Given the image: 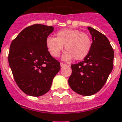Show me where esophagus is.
Listing matches in <instances>:
<instances>
[{
    "instance_id": "obj_1",
    "label": "esophagus",
    "mask_w": 122,
    "mask_h": 122,
    "mask_svg": "<svg viewBox=\"0 0 122 122\" xmlns=\"http://www.w3.org/2000/svg\"><path fill=\"white\" fill-rule=\"evenodd\" d=\"M65 66H66V64H64V63H60V66L62 67H64Z\"/></svg>"
}]
</instances>
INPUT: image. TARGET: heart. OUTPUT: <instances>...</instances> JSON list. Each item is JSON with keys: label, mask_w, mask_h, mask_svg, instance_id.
<instances>
[{"label": "heart", "mask_w": 122, "mask_h": 122, "mask_svg": "<svg viewBox=\"0 0 122 122\" xmlns=\"http://www.w3.org/2000/svg\"><path fill=\"white\" fill-rule=\"evenodd\" d=\"M46 46L50 55L55 58L60 56L65 46L67 51L62 56L63 60H71L74 57L76 60H80L89 53L92 40L89 35L80 30L64 29L56 33V38L48 36Z\"/></svg>", "instance_id": "b5f03b06"}]
</instances>
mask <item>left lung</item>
<instances>
[{
	"label": "left lung",
	"instance_id": "obj_1",
	"mask_svg": "<svg viewBox=\"0 0 122 122\" xmlns=\"http://www.w3.org/2000/svg\"><path fill=\"white\" fill-rule=\"evenodd\" d=\"M92 47L84 61L71 65L68 83L72 90L83 96L97 93L106 84L113 68L114 51L108 38L94 28L87 27Z\"/></svg>",
	"mask_w": 122,
	"mask_h": 122
}]
</instances>
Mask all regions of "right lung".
Masks as SVG:
<instances>
[{
  "instance_id": "1",
  "label": "right lung",
  "mask_w": 122,
  "mask_h": 122,
  "mask_svg": "<svg viewBox=\"0 0 122 122\" xmlns=\"http://www.w3.org/2000/svg\"><path fill=\"white\" fill-rule=\"evenodd\" d=\"M53 26L34 24L25 27L13 40L8 62L14 79L26 95L40 97L49 91L60 64L46 46Z\"/></svg>"
}]
</instances>
